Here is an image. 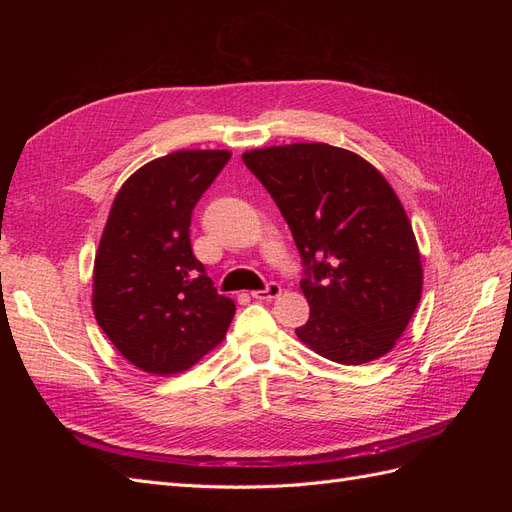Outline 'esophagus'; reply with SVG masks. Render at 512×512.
I'll list each match as a JSON object with an SVG mask.
<instances>
[{"instance_id":"esophagus-1","label":"esophagus","mask_w":512,"mask_h":512,"mask_svg":"<svg viewBox=\"0 0 512 512\" xmlns=\"http://www.w3.org/2000/svg\"><path fill=\"white\" fill-rule=\"evenodd\" d=\"M282 294V286L277 282H269L265 290H254L252 297L258 299V301H271V299H277Z\"/></svg>"}]
</instances>
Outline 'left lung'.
<instances>
[{
  "mask_svg": "<svg viewBox=\"0 0 512 512\" xmlns=\"http://www.w3.org/2000/svg\"><path fill=\"white\" fill-rule=\"evenodd\" d=\"M243 162L280 207L303 260L301 342L342 365L391 352L423 290L412 224L391 185L327 143L245 151Z\"/></svg>",
  "mask_w": 512,
  "mask_h": 512,
  "instance_id": "left-lung-1",
  "label": "left lung"
}]
</instances>
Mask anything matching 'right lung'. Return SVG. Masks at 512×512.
<instances>
[{
  "mask_svg": "<svg viewBox=\"0 0 512 512\" xmlns=\"http://www.w3.org/2000/svg\"><path fill=\"white\" fill-rule=\"evenodd\" d=\"M230 151H175L121 185L94 265V314L138 369L170 376L218 346L235 303L213 288L190 243L196 203Z\"/></svg>",
  "mask_w": 512,
  "mask_h": 512,
  "instance_id": "right-lung-1",
  "label": "right lung"
}]
</instances>
